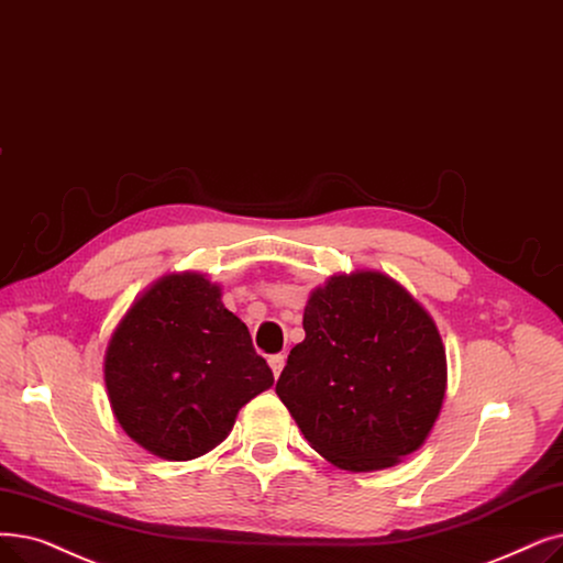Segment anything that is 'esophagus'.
Returning <instances> with one entry per match:
<instances>
[{"mask_svg": "<svg viewBox=\"0 0 563 563\" xmlns=\"http://www.w3.org/2000/svg\"><path fill=\"white\" fill-rule=\"evenodd\" d=\"M268 365H272L274 377L278 379V377H280V373H283V368H285V356H283V354H274V356H268Z\"/></svg>", "mask_w": 563, "mask_h": 563, "instance_id": "esophagus-1", "label": "esophagus"}]
</instances>
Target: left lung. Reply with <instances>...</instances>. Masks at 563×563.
Instances as JSON below:
<instances>
[{
  "label": "left lung",
  "instance_id": "1",
  "mask_svg": "<svg viewBox=\"0 0 563 563\" xmlns=\"http://www.w3.org/2000/svg\"><path fill=\"white\" fill-rule=\"evenodd\" d=\"M276 394L308 444L340 470L394 467L430 434L446 394L432 317L379 272L333 276L303 310Z\"/></svg>",
  "mask_w": 563,
  "mask_h": 563
}]
</instances>
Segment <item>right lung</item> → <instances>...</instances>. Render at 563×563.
I'll return each mask as SVG.
<instances>
[{
  "label": "right lung",
  "mask_w": 563,
  "mask_h": 563,
  "mask_svg": "<svg viewBox=\"0 0 563 563\" xmlns=\"http://www.w3.org/2000/svg\"><path fill=\"white\" fill-rule=\"evenodd\" d=\"M272 384L249 327L200 274H173L146 289L106 352L119 426L165 460H192L221 444L239 409Z\"/></svg>",
  "instance_id": "right-lung-1"
}]
</instances>
